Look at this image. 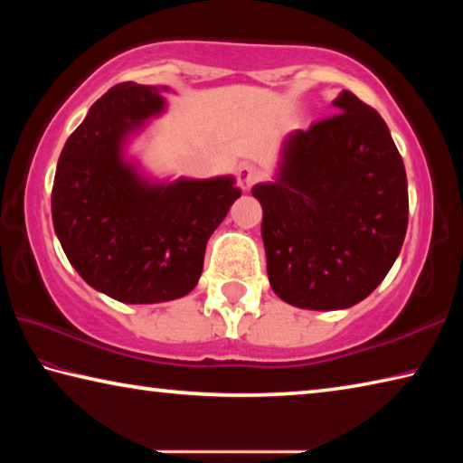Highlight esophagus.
<instances>
[{"instance_id":"esophagus-1","label":"esophagus","mask_w":463,"mask_h":463,"mask_svg":"<svg viewBox=\"0 0 463 463\" xmlns=\"http://www.w3.org/2000/svg\"><path fill=\"white\" fill-rule=\"evenodd\" d=\"M261 177V169L253 165V163H242L237 171V179H239V187L242 192H249Z\"/></svg>"}]
</instances>
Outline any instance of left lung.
I'll return each instance as SVG.
<instances>
[{
	"label": "left lung",
	"mask_w": 463,
	"mask_h": 463,
	"mask_svg": "<svg viewBox=\"0 0 463 463\" xmlns=\"http://www.w3.org/2000/svg\"><path fill=\"white\" fill-rule=\"evenodd\" d=\"M333 116L289 132L276 177L257 184L271 289L307 310L349 308L382 284L409 224L402 156L382 116L351 91Z\"/></svg>",
	"instance_id": "1"
}]
</instances>
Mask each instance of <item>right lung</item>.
Here are the masks:
<instances>
[{"label": "right lung", "instance_id": "1", "mask_svg": "<svg viewBox=\"0 0 463 463\" xmlns=\"http://www.w3.org/2000/svg\"><path fill=\"white\" fill-rule=\"evenodd\" d=\"M163 91L114 85L67 138L54 175L52 224L69 263L124 304L190 294L210 234L241 195L232 175L151 179L128 159L130 138L167 109Z\"/></svg>", "mask_w": 463, "mask_h": 463}]
</instances>
